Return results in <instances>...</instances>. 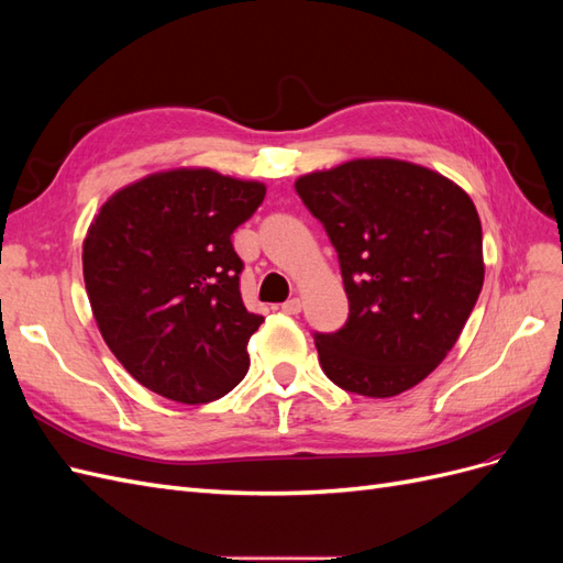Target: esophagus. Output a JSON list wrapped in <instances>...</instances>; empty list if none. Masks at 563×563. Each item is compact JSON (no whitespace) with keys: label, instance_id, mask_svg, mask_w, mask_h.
I'll return each mask as SVG.
<instances>
[{"label":"esophagus","instance_id":"esophagus-1","mask_svg":"<svg viewBox=\"0 0 563 563\" xmlns=\"http://www.w3.org/2000/svg\"><path fill=\"white\" fill-rule=\"evenodd\" d=\"M282 310H284L286 314H298V312L302 310V300H300V298H291V300H286V302L282 305Z\"/></svg>","mask_w":563,"mask_h":563}]
</instances>
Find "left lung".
<instances>
[{"mask_svg": "<svg viewBox=\"0 0 563 563\" xmlns=\"http://www.w3.org/2000/svg\"><path fill=\"white\" fill-rule=\"evenodd\" d=\"M338 253L350 314L314 333L329 380L362 397L418 385L455 345L484 286L482 223L430 168L354 159L296 180Z\"/></svg>", "mask_w": 563, "mask_h": 563, "instance_id": "left-lung-1", "label": "left lung"}]
</instances>
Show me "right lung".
<instances>
[{
  "instance_id": "add662e5",
  "label": "right lung",
  "mask_w": 563,
  "mask_h": 563,
  "mask_svg": "<svg viewBox=\"0 0 563 563\" xmlns=\"http://www.w3.org/2000/svg\"><path fill=\"white\" fill-rule=\"evenodd\" d=\"M265 185L209 168L147 176L112 195L84 240L96 323L131 376L180 404H209L249 371L265 321L244 308L232 232Z\"/></svg>"
}]
</instances>
